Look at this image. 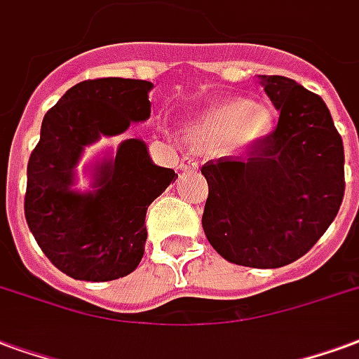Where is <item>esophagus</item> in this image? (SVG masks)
<instances>
[{
    "label": "esophagus",
    "instance_id": "34e87169",
    "mask_svg": "<svg viewBox=\"0 0 359 359\" xmlns=\"http://www.w3.org/2000/svg\"><path fill=\"white\" fill-rule=\"evenodd\" d=\"M180 168L183 172H187V170H195L197 168V161L195 158H189V156H183L182 161H180Z\"/></svg>",
    "mask_w": 359,
    "mask_h": 359
}]
</instances>
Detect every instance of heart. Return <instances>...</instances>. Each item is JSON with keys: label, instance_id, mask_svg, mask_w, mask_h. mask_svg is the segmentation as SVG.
<instances>
[{"label": "heart", "instance_id": "heart-1", "mask_svg": "<svg viewBox=\"0 0 359 359\" xmlns=\"http://www.w3.org/2000/svg\"><path fill=\"white\" fill-rule=\"evenodd\" d=\"M271 128V114L260 103L243 99L219 101L193 124V135L198 141H218L229 137L235 145H250L264 137Z\"/></svg>", "mask_w": 359, "mask_h": 359}]
</instances>
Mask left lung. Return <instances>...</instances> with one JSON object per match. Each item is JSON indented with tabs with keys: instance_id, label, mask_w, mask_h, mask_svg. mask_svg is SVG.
Listing matches in <instances>:
<instances>
[{
	"instance_id": "1",
	"label": "left lung",
	"mask_w": 359,
	"mask_h": 359,
	"mask_svg": "<svg viewBox=\"0 0 359 359\" xmlns=\"http://www.w3.org/2000/svg\"><path fill=\"white\" fill-rule=\"evenodd\" d=\"M277 126L247 149L201 168L208 183L203 229L227 262L281 268L325 233L344 197V147L318 93L262 76Z\"/></svg>"
}]
</instances>
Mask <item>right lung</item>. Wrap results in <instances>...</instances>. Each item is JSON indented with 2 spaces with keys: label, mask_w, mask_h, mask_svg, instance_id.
<instances>
[{
  "label": "right lung",
  "mask_w": 359,
  "mask_h": 359,
  "mask_svg": "<svg viewBox=\"0 0 359 359\" xmlns=\"http://www.w3.org/2000/svg\"><path fill=\"white\" fill-rule=\"evenodd\" d=\"M151 88L130 78L83 80L43 116L28 161L25 216L41 252L72 279L112 281L132 273L145 252L149 205L177 177L153 164L143 141L126 140L97 168L95 191L70 187L86 145L151 116Z\"/></svg>",
  "instance_id": "right-lung-1"
}]
</instances>
